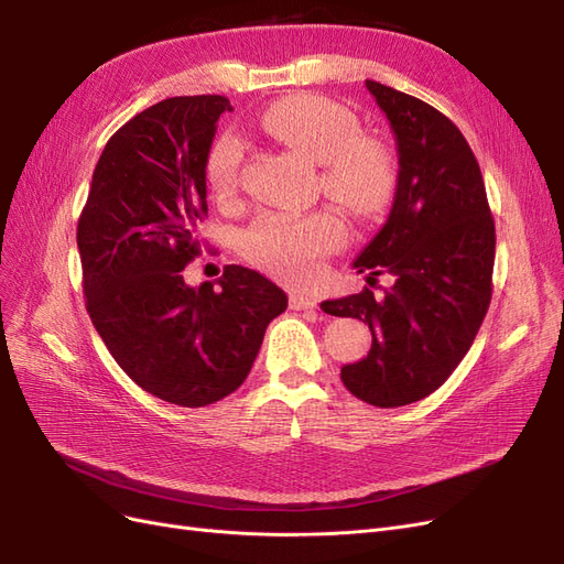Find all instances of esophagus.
Returning <instances> with one entry per match:
<instances>
[{
    "mask_svg": "<svg viewBox=\"0 0 564 564\" xmlns=\"http://www.w3.org/2000/svg\"><path fill=\"white\" fill-rule=\"evenodd\" d=\"M289 305H292L294 311H315L317 308V296H313V294H292V299H289Z\"/></svg>",
    "mask_w": 564,
    "mask_h": 564,
    "instance_id": "34e87169",
    "label": "esophagus"
}]
</instances>
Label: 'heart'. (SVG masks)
<instances>
[{
	"instance_id": "obj_1",
	"label": "heart",
	"mask_w": 564,
	"mask_h": 564,
	"mask_svg": "<svg viewBox=\"0 0 564 564\" xmlns=\"http://www.w3.org/2000/svg\"><path fill=\"white\" fill-rule=\"evenodd\" d=\"M261 127L294 155L319 164V185L355 216L379 214L395 187V160L373 135H355L357 117L329 98L294 94L261 115ZM245 158L235 133H220L204 158V178L214 197L228 199ZM346 240L340 218L327 209L311 214L268 212L242 232V253L272 275L308 282L322 259Z\"/></svg>"
}]
</instances>
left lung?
Wrapping results in <instances>:
<instances>
[{"label":"left lung","instance_id":"left-lung-1","mask_svg":"<svg viewBox=\"0 0 564 564\" xmlns=\"http://www.w3.org/2000/svg\"><path fill=\"white\" fill-rule=\"evenodd\" d=\"M398 145V185L386 226L355 259L367 282L395 280L324 301L322 311L369 324L371 350L340 369L355 398L402 406L429 398L473 346L491 301L497 232L468 141L423 100L367 79Z\"/></svg>","mask_w":564,"mask_h":564}]
</instances>
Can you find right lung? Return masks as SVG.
<instances>
[{
    "label": "right lung",
    "mask_w": 564,
    "mask_h": 564,
    "mask_svg": "<svg viewBox=\"0 0 564 564\" xmlns=\"http://www.w3.org/2000/svg\"><path fill=\"white\" fill-rule=\"evenodd\" d=\"M226 96L160 100L117 129L77 224L82 286L115 362L150 395L207 406L240 388L286 294L226 265L218 286H187L207 216L204 158Z\"/></svg>",
    "instance_id": "1"
}]
</instances>
